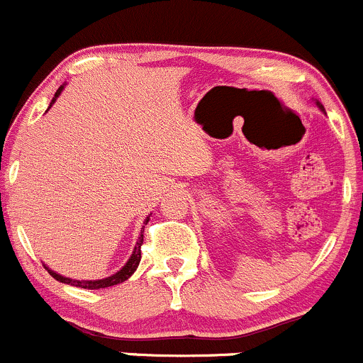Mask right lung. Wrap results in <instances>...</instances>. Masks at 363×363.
<instances>
[{"instance_id":"right-lung-1","label":"right lung","mask_w":363,"mask_h":363,"mask_svg":"<svg viewBox=\"0 0 363 363\" xmlns=\"http://www.w3.org/2000/svg\"><path fill=\"white\" fill-rule=\"evenodd\" d=\"M61 91H62V87H59L57 92H55L54 99H52V103H55V98H57V96L61 94ZM52 103H50V106H52ZM147 222H148V220H147ZM143 230H145V225H143ZM141 245H143V234H140V238H138V242H136V246H134L133 255H130V259L127 260V264L121 269V271L115 272L113 276H110V278L96 279V281H80V279L62 278L61 274H55V272L50 271V269H48V272H50L52 278H55V279H57V281L66 283V285L80 286V289H87V290H98V289H106V286L118 285V283H124L125 279L129 278V276L133 274L134 271H136L138 265H140V260H141Z\"/></svg>"}]
</instances>
